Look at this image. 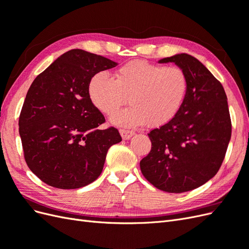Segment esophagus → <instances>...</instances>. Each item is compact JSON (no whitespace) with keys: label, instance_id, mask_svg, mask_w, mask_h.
I'll use <instances>...</instances> for the list:
<instances>
[{"label":"esophagus","instance_id":"obj_1","mask_svg":"<svg viewBox=\"0 0 249 249\" xmlns=\"http://www.w3.org/2000/svg\"><path fill=\"white\" fill-rule=\"evenodd\" d=\"M119 133H120V135H122L123 139H124V140H127V139L132 138L134 135H135V132L129 131V130H124V129H120Z\"/></svg>","mask_w":249,"mask_h":249}]
</instances>
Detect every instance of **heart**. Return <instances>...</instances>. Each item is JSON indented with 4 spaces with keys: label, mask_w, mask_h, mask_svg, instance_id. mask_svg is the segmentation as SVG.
I'll return each instance as SVG.
<instances>
[{
    "label": "heart",
    "mask_w": 249,
    "mask_h": 249,
    "mask_svg": "<svg viewBox=\"0 0 249 249\" xmlns=\"http://www.w3.org/2000/svg\"><path fill=\"white\" fill-rule=\"evenodd\" d=\"M87 90L93 106L107 116L129 96L131 106L116 113L111 119L113 124L159 127L171 122L182 109L189 79L180 67L133 60L115 70L113 78L104 71L95 73Z\"/></svg>",
    "instance_id": "obj_1"
}]
</instances>
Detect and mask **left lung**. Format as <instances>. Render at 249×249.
I'll return each instance as SVG.
<instances>
[{
  "mask_svg": "<svg viewBox=\"0 0 249 249\" xmlns=\"http://www.w3.org/2000/svg\"><path fill=\"white\" fill-rule=\"evenodd\" d=\"M173 62L189 79L178 114L148 133L149 154L140 161L142 175L158 189L182 193L198 188L219 170L231 135L228 97L221 83L196 58L178 54Z\"/></svg>",
  "mask_w": 249,
  "mask_h": 249,
  "instance_id": "1",
  "label": "left lung"
}]
</instances>
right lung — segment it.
I'll list each match as a JSON object with an SVG mask.
<instances>
[{
    "instance_id": "right-lung-1",
    "label": "right lung",
    "mask_w": 249,
    "mask_h": 249,
    "mask_svg": "<svg viewBox=\"0 0 249 249\" xmlns=\"http://www.w3.org/2000/svg\"><path fill=\"white\" fill-rule=\"evenodd\" d=\"M116 62L83 50L57 58L30 86L18 125L25 160L43 183L78 189L102 173L108 149L122 141L115 127L101 130L105 117L88 96L95 73Z\"/></svg>"
}]
</instances>
